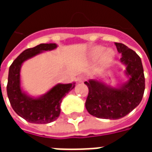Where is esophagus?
I'll return each mask as SVG.
<instances>
[{
	"label": "esophagus",
	"mask_w": 152,
	"mask_h": 152,
	"mask_svg": "<svg viewBox=\"0 0 152 152\" xmlns=\"http://www.w3.org/2000/svg\"><path fill=\"white\" fill-rule=\"evenodd\" d=\"M86 80V76L85 75H80V76H78V78H77V80L79 81V82H83V81H85Z\"/></svg>",
	"instance_id": "1"
}]
</instances>
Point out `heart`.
<instances>
[{"mask_svg": "<svg viewBox=\"0 0 152 152\" xmlns=\"http://www.w3.org/2000/svg\"><path fill=\"white\" fill-rule=\"evenodd\" d=\"M90 57L93 59H97L102 57V63H108L115 57V52L112 49H106L103 46H95L90 51Z\"/></svg>", "mask_w": 152, "mask_h": 152, "instance_id": "heart-1", "label": "heart"}]
</instances>
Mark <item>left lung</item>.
Instances as JSON below:
<instances>
[{
    "label": "left lung",
    "instance_id": "8db88e82",
    "mask_svg": "<svg viewBox=\"0 0 152 152\" xmlns=\"http://www.w3.org/2000/svg\"><path fill=\"white\" fill-rule=\"evenodd\" d=\"M122 54L129 77L120 88H112L94 80L86 81L89 88L86 107L89 114L102 119L118 120L132 112L140 103L145 90V77L140 57L122 43H115Z\"/></svg>",
    "mask_w": 152,
    "mask_h": 152
}]
</instances>
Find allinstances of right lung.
Segmentation results:
<instances>
[{"label":"right lung","instance_id":"add662e5","mask_svg":"<svg viewBox=\"0 0 152 152\" xmlns=\"http://www.w3.org/2000/svg\"><path fill=\"white\" fill-rule=\"evenodd\" d=\"M56 47V44H40L28 49L20 53L10 66L6 89L10 105L19 116L30 123L48 124L57 120L60 115L62 100L75 87V83L58 84L38 99L31 98L22 91L20 87L22 63L42 51L52 50Z\"/></svg>","mask_w":152,"mask_h":152}]
</instances>
